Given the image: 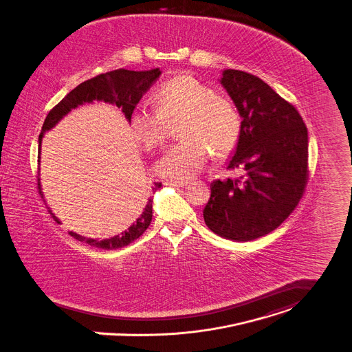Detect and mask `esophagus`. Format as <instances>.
Masks as SVG:
<instances>
[{"label":"esophagus","mask_w":352,"mask_h":352,"mask_svg":"<svg viewBox=\"0 0 352 352\" xmlns=\"http://www.w3.org/2000/svg\"><path fill=\"white\" fill-rule=\"evenodd\" d=\"M187 184H188L187 180H168V182H165V186H170V187H184Z\"/></svg>","instance_id":"1"}]
</instances>
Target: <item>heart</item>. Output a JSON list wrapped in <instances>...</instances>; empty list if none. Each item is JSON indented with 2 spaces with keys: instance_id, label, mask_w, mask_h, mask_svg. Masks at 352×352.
I'll return each instance as SVG.
<instances>
[{
  "instance_id": "obj_1",
  "label": "heart",
  "mask_w": 352,
  "mask_h": 352,
  "mask_svg": "<svg viewBox=\"0 0 352 352\" xmlns=\"http://www.w3.org/2000/svg\"><path fill=\"white\" fill-rule=\"evenodd\" d=\"M156 107L140 104L130 116L133 137L146 151L161 148L168 124L182 118V141L172 145L156 164V172L170 180L195 176L208 159H221L238 145L242 118L236 107L193 76L182 75L164 83L155 94Z\"/></svg>"
}]
</instances>
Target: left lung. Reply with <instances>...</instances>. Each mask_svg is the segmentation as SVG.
Listing matches in <instances>:
<instances>
[{
	"mask_svg": "<svg viewBox=\"0 0 352 352\" xmlns=\"http://www.w3.org/2000/svg\"><path fill=\"white\" fill-rule=\"evenodd\" d=\"M221 83L242 117L227 169L239 168L242 175L211 183L203 217L217 235L248 242L276 230L302 197L308 130L297 109L256 75L224 69Z\"/></svg>",
	"mask_w": 352,
	"mask_h": 352,
	"instance_id": "1",
	"label": "left lung"
}]
</instances>
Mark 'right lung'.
<instances>
[{
	"instance_id": "add662e5",
	"label": "right lung",
	"mask_w": 352,
	"mask_h": 352,
	"mask_svg": "<svg viewBox=\"0 0 352 352\" xmlns=\"http://www.w3.org/2000/svg\"><path fill=\"white\" fill-rule=\"evenodd\" d=\"M161 71L159 68H153L149 71H130L125 68H120L106 74H99L94 78L80 83L79 86H76L47 114L41 128V133L38 135V159H40V144H41L43 134L47 130L54 128L71 109H75L76 106L83 104L86 102H93L94 99L104 100L109 103H114L117 107H121L126 120L130 121V116L134 107L137 106V103L140 102L142 96L152 87V85L159 79ZM37 188H38V193L43 195L40 188L38 176H37ZM159 188H161V183H155L153 191H157ZM152 201L153 199L151 197L141 217H138L135 223L131 224L121 235L113 236L110 239H102V241L85 238L72 231H69V235L80 242H85L93 248H98L102 250H116V249L128 246L129 243L138 239L152 222ZM48 212L59 223V219L52 214V211L48 210Z\"/></svg>"
}]
</instances>
